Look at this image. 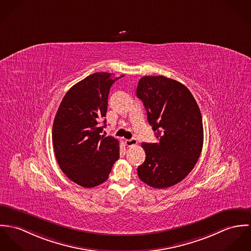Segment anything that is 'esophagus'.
<instances>
[{"label":"esophagus","mask_w":251,"mask_h":251,"mask_svg":"<svg viewBox=\"0 0 251 251\" xmlns=\"http://www.w3.org/2000/svg\"><path fill=\"white\" fill-rule=\"evenodd\" d=\"M138 141L136 139H126L125 140V144L128 146V147H133L135 145H137Z\"/></svg>","instance_id":"obj_1"}]
</instances>
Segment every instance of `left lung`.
Here are the masks:
<instances>
[{
	"label": "left lung",
	"mask_w": 251,
	"mask_h": 251,
	"mask_svg": "<svg viewBox=\"0 0 251 251\" xmlns=\"http://www.w3.org/2000/svg\"><path fill=\"white\" fill-rule=\"evenodd\" d=\"M137 96L156 132V143H141L145 161L139 179L155 189L181 182L195 167L203 146L202 115L195 97L184 84L165 76H145Z\"/></svg>",
	"instance_id": "obj_1"
}]
</instances>
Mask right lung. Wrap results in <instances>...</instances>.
<instances>
[{"mask_svg": "<svg viewBox=\"0 0 251 251\" xmlns=\"http://www.w3.org/2000/svg\"><path fill=\"white\" fill-rule=\"evenodd\" d=\"M123 76L107 72L87 76L67 91L56 112L52 139L57 164L84 188L103 184L119 158V141L100 134L106 126L110 88Z\"/></svg>", "mask_w": 251, "mask_h": 251, "instance_id": "1", "label": "right lung"}]
</instances>
